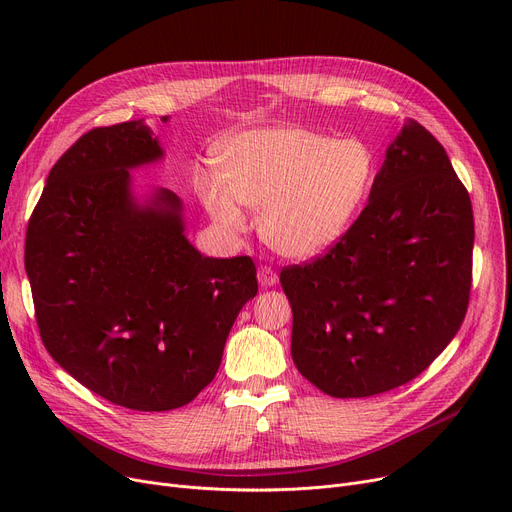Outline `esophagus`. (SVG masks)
<instances>
[{
  "label": "esophagus",
  "mask_w": 512,
  "mask_h": 512,
  "mask_svg": "<svg viewBox=\"0 0 512 512\" xmlns=\"http://www.w3.org/2000/svg\"><path fill=\"white\" fill-rule=\"evenodd\" d=\"M257 280L263 288H270V286H276L278 282V274L272 270L270 265H261L257 270Z\"/></svg>",
  "instance_id": "34e87169"
}]
</instances>
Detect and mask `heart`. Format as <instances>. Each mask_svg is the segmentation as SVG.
<instances>
[{"label":"heart","instance_id":"obj_1","mask_svg":"<svg viewBox=\"0 0 512 512\" xmlns=\"http://www.w3.org/2000/svg\"><path fill=\"white\" fill-rule=\"evenodd\" d=\"M220 161L224 176L209 174L199 188L213 224L238 238L251 226L245 205L261 209V236L292 259L332 249L353 228L378 176L367 141L294 126L236 134Z\"/></svg>","mask_w":512,"mask_h":512}]
</instances>
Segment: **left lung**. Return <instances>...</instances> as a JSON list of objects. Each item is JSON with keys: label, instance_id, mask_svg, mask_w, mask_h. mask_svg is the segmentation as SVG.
Masks as SVG:
<instances>
[{"label": "left lung", "instance_id": "left-lung-1", "mask_svg": "<svg viewBox=\"0 0 512 512\" xmlns=\"http://www.w3.org/2000/svg\"><path fill=\"white\" fill-rule=\"evenodd\" d=\"M473 238L467 188L432 132L407 120L353 228L280 274L294 365L334 398L417 378L463 324Z\"/></svg>", "mask_w": 512, "mask_h": 512}]
</instances>
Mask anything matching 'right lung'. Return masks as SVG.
<instances>
[{"mask_svg": "<svg viewBox=\"0 0 512 512\" xmlns=\"http://www.w3.org/2000/svg\"><path fill=\"white\" fill-rule=\"evenodd\" d=\"M164 155L143 120L89 130L51 168L24 245L49 355L132 411L188 405L257 294L251 257H205L176 193L134 188L130 172Z\"/></svg>", "mask_w": 512, "mask_h": 512, "instance_id": "add662e5", "label": "right lung"}]
</instances>
